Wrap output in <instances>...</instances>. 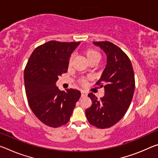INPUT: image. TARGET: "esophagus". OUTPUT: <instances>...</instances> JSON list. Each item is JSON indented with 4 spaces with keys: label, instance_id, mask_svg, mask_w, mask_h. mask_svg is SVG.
Here are the masks:
<instances>
[{
    "label": "esophagus",
    "instance_id": "obj_1",
    "mask_svg": "<svg viewBox=\"0 0 158 158\" xmlns=\"http://www.w3.org/2000/svg\"><path fill=\"white\" fill-rule=\"evenodd\" d=\"M81 97H85V96L87 95V93L84 92V90H81Z\"/></svg>",
    "mask_w": 158,
    "mask_h": 158
}]
</instances>
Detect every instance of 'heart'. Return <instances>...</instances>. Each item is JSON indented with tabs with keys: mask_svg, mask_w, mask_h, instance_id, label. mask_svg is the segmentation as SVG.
Here are the masks:
<instances>
[{
	"mask_svg": "<svg viewBox=\"0 0 158 158\" xmlns=\"http://www.w3.org/2000/svg\"><path fill=\"white\" fill-rule=\"evenodd\" d=\"M85 53L88 58V60L90 61V63L92 62L93 60H100V54L99 53V52H98L95 49H88L85 50ZM73 58H74V55H71L69 59V64H71L72 61L73 60ZM79 82L81 83V84H85V82H86V79H85V78H81L79 79Z\"/></svg>",
	"mask_w": 158,
	"mask_h": 158,
	"instance_id": "heart-1",
	"label": "heart"
}]
</instances>
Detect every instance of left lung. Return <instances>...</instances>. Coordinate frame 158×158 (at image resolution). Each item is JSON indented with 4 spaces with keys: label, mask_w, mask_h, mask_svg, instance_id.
Returning <instances> with one entry per match:
<instances>
[{
    "label": "left lung",
    "mask_w": 158,
    "mask_h": 158,
    "mask_svg": "<svg viewBox=\"0 0 158 158\" xmlns=\"http://www.w3.org/2000/svg\"><path fill=\"white\" fill-rule=\"evenodd\" d=\"M106 54L107 63L95 85L105 89V96L98 100L93 93L88 96L92 105L85 110L89 123L100 129L113 126L126 113L135 88L132 63L126 53L111 42H93Z\"/></svg>",
    "instance_id": "left-lung-1"
}]
</instances>
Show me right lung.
Instances as JSON below:
<instances>
[{
    "mask_svg": "<svg viewBox=\"0 0 158 158\" xmlns=\"http://www.w3.org/2000/svg\"><path fill=\"white\" fill-rule=\"evenodd\" d=\"M80 42H47L35 49L24 69L28 105L44 124L58 127L68 123L81 97L77 89L61 91L56 86L58 77L68 72L71 53Z\"/></svg>",
    "mask_w": 158,
    "mask_h": 158,
    "instance_id": "1",
    "label": "right lung"
}]
</instances>
